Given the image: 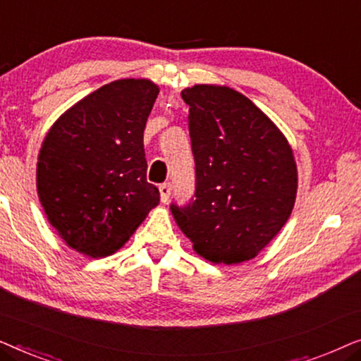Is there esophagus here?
Wrapping results in <instances>:
<instances>
[{
    "mask_svg": "<svg viewBox=\"0 0 361 361\" xmlns=\"http://www.w3.org/2000/svg\"><path fill=\"white\" fill-rule=\"evenodd\" d=\"M171 184H161L159 185V194H161V202L162 204H166L167 200H169L171 197Z\"/></svg>",
    "mask_w": 361,
    "mask_h": 361,
    "instance_id": "obj_1",
    "label": "esophagus"
}]
</instances>
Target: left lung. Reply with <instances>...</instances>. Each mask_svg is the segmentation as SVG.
<instances>
[{
	"instance_id": "8db88e82",
	"label": "left lung",
	"mask_w": 361,
	"mask_h": 361,
	"mask_svg": "<svg viewBox=\"0 0 361 361\" xmlns=\"http://www.w3.org/2000/svg\"><path fill=\"white\" fill-rule=\"evenodd\" d=\"M189 105L195 200L172 216L194 251L215 264L253 259L293 214L298 164L288 137L243 93L199 83Z\"/></svg>"
}]
</instances>
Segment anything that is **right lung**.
I'll list each match as a JSON object with an SVG mask.
<instances>
[{
    "instance_id": "1",
    "label": "right lung",
    "mask_w": 361,
    "mask_h": 361,
    "mask_svg": "<svg viewBox=\"0 0 361 361\" xmlns=\"http://www.w3.org/2000/svg\"><path fill=\"white\" fill-rule=\"evenodd\" d=\"M157 93L149 78L106 83L63 111L44 137L39 202L63 243L83 256L116 253L159 204L142 145Z\"/></svg>"
}]
</instances>
